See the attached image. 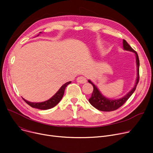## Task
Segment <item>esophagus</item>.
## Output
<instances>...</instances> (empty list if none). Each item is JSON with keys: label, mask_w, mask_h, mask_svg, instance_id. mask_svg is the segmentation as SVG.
Returning a JSON list of instances; mask_svg holds the SVG:
<instances>
[{"label": "esophagus", "mask_w": 153, "mask_h": 153, "mask_svg": "<svg viewBox=\"0 0 153 153\" xmlns=\"http://www.w3.org/2000/svg\"><path fill=\"white\" fill-rule=\"evenodd\" d=\"M76 81H77V82L79 83L83 84V83H85L86 82V79L84 76H79V77L77 78Z\"/></svg>", "instance_id": "34e87169"}]
</instances>
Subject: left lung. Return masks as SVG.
Here are the masks:
<instances>
[{"label": "left lung", "mask_w": 153, "mask_h": 153, "mask_svg": "<svg viewBox=\"0 0 153 153\" xmlns=\"http://www.w3.org/2000/svg\"><path fill=\"white\" fill-rule=\"evenodd\" d=\"M123 49L126 51H131L135 53L136 56V62L137 67V78L136 80L135 85L134 87L131 89V90L128 92L126 95L123 97L119 99V100H109L105 97H104L99 91L97 88L91 82L90 80H88V82L91 83L93 86V91L92 93L91 97L89 99V102L96 109L100 110L101 111L109 112L117 110L125 102H126L128 98L132 95V94L135 91L137 86L139 82L140 75H139V67H140V60L138 56L137 52L134 51L132 48L127 43V42L125 39L123 40Z\"/></svg>", "instance_id": "obj_1"}]
</instances>
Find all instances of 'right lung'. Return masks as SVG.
<instances>
[{
	"label": "right lung",
	"instance_id": "add662e5",
	"mask_svg": "<svg viewBox=\"0 0 153 153\" xmlns=\"http://www.w3.org/2000/svg\"><path fill=\"white\" fill-rule=\"evenodd\" d=\"M41 33V32H40V33ZM70 83H71V82H67L64 85H62L61 88L59 89V91L51 99H49V100L46 101L42 102H31L24 100L23 98V100L29 105H30L32 107H34V108H36L41 110H47V109H51L52 107L56 106L60 101L63 96H64L65 88Z\"/></svg>",
	"mask_w": 153,
	"mask_h": 153
}]
</instances>
